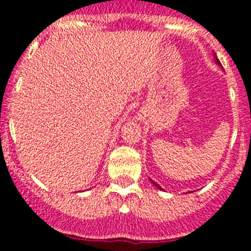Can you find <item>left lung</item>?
I'll use <instances>...</instances> for the list:
<instances>
[{
	"mask_svg": "<svg viewBox=\"0 0 251 251\" xmlns=\"http://www.w3.org/2000/svg\"><path fill=\"white\" fill-rule=\"evenodd\" d=\"M215 62H216V64H217V65H220V67H222V65H221V63H220V60H219V59H217V57H216V55H215ZM151 183H153V184H154V186H155V187H156V188H158V189H160V191H164V189H163V188H161V187H160V186H159V184H158V183H156V182H154V181H153V179H151Z\"/></svg>",
	"mask_w": 251,
	"mask_h": 251,
	"instance_id": "1",
	"label": "left lung"
}]
</instances>
